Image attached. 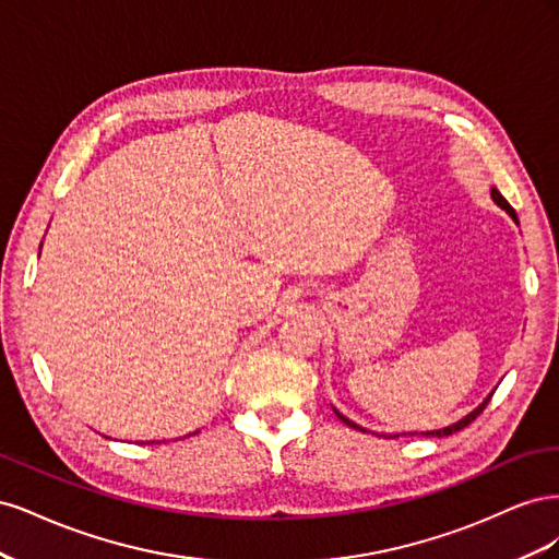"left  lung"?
Listing matches in <instances>:
<instances>
[{
    "label": "left lung",
    "instance_id": "8db88e82",
    "mask_svg": "<svg viewBox=\"0 0 559 559\" xmlns=\"http://www.w3.org/2000/svg\"><path fill=\"white\" fill-rule=\"evenodd\" d=\"M489 195H492V200L497 202V205H499V207H501V210H503L506 214H509V216L513 218V222H515V224L520 226V222H518V214H515V210H513V207L509 205V200H506V198H503V195H501V193H499V191L495 189V186H492V189H489ZM492 394H495V392H492ZM492 394H489V396H487V399H485V401H483V403L478 405V408H476V411H471V413H468L466 417H462L460 421H454V425H450V427H443V429H436V431H419V436H436V438H443V436H450V433H454V431H460V429L468 427V425H471V421H473V419H476V417H478V415H480V413L485 411V405H487V401H489V399H492ZM333 413L337 415V419H343L347 427H352V429H357V431H366L364 427H359V425H354V421H352V419H347V417H345L343 413H337L335 408H333ZM415 433H417V431H413L411 436H415ZM384 436H386V433H384ZM396 436H401V433H394V436H392V433H389L386 438H396ZM403 436H405V433H403Z\"/></svg>",
    "mask_w": 559,
    "mask_h": 559
}]
</instances>
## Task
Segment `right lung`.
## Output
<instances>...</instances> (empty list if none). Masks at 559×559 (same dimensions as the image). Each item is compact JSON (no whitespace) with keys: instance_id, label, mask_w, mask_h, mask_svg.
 Here are the masks:
<instances>
[{"instance_id":"1","label":"right lung","mask_w":559,"mask_h":559,"mask_svg":"<svg viewBox=\"0 0 559 559\" xmlns=\"http://www.w3.org/2000/svg\"><path fill=\"white\" fill-rule=\"evenodd\" d=\"M195 433H198V431H195ZM189 436H191V433H189Z\"/></svg>"}]
</instances>
